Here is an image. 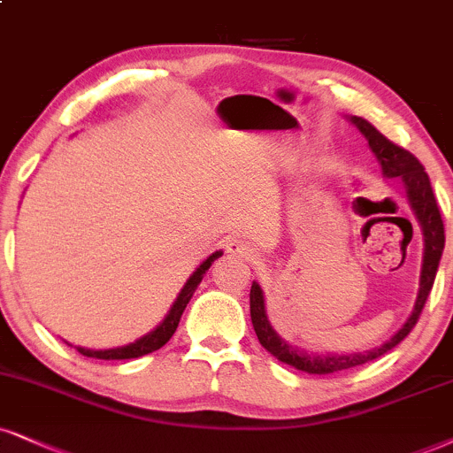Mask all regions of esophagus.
<instances>
[{
	"instance_id": "34e87169",
	"label": "esophagus",
	"mask_w": 453,
	"mask_h": 453,
	"mask_svg": "<svg viewBox=\"0 0 453 453\" xmlns=\"http://www.w3.org/2000/svg\"><path fill=\"white\" fill-rule=\"evenodd\" d=\"M226 254L233 256V258L250 260V258H254L256 250H254V245L248 242V239L233 237V239H228V242H226Z\"/></svg>"
}]
</instances>
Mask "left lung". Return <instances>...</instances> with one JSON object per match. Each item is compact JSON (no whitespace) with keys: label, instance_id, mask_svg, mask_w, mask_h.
<instances>
[{"label":"left lung","instance_id":"obj_1","mask_svg":"<svg viewBox=\"0 0 453 453\" xmlns=\"http://www.w3.org/2000/svg\"><path fill=\"white\" fill-rule=\"evenodd\" d=\"M350 124L359 127V132L367 138V144L376 155V159L380 161L382 174L387 178H401L405 184L407 199H410L411 210L418 218L422 226L424 235V256H422V273H420V289H418V298L414 304V311L407 317V321L399 327V332L395 336H390L387 342L376 346V349L365 350V353H350V355H338V353H306V350L298 349V346L288 344L279 334L273 329L269 317H266L265 309V296H262V288L258 283H252L250 289V315H252V323L256 329V336H258L260 344L269 350L271 355H275L279 361L288 363V365L296 367V370L306 372V373H334L350 370V367L363 365V363L378 359L384 353H388L390 349H395L407 334L414 329L418 323V317L424 309L428 294H431L434 275H437L441 254L445 248V231H443V220H441V211L434 199L431 180L428 174L424 172V165L418 161L410 150H405L399 144L390 142L384 134H380L373 127L370 121L363 119V117L350 115Z\"/></svg>","mask_w":453,"mask_h":453}]
</instances>
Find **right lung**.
<instances>
[{
  "instance_id": "obj_1",
  "label": "right lung",
  "mask_w": 453,
  "mask_h": 453,
  "mask_svg": "<svg viewBox=\"0 0 453 453\" xmlns=\"http://www.w3.org/2000/svg\"><path fill=\"white\" fill-rule=\"evenodd\" d=\"M220 256H222V252H214L211 256H208V258H205L203 262H201V265L197 266V271H195L193 275L187 279V283H184V288L180 289V294H178V298L174 300V304H172V309L165 315V319L161 321L155 329H150L147 336L138 338L136 342H130L126 346H117V349L92 350V349H83V346H77V350H80L83 357L111 361V359H136V357L149 355V353H153V350L161 349V346H164L167 340L174 336L178 323H180L182 312H184V309H187L188 300H191V296H193L195 289H197L201 279H203L205 271H208L211 266V262H214L216 258H220Z\"/></svg>"
}]
</instances>
